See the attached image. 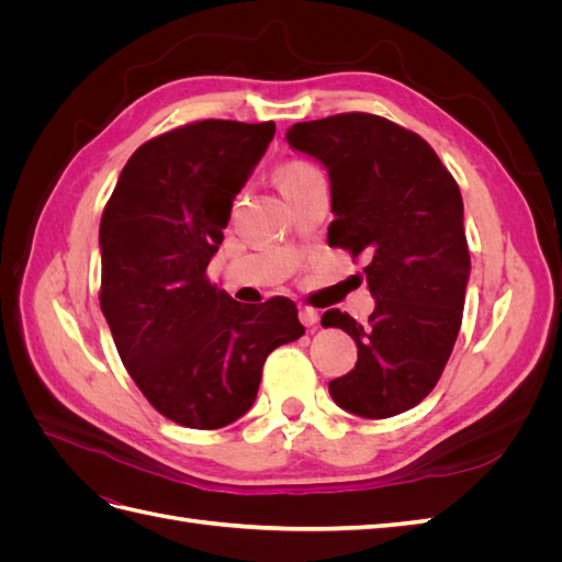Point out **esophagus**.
Instances as JSON below:
<instances>
[{"instance_id":"obj_1","label":"esophagus","mask_w":562,"mask_h":562,"mask_svg":"<svg viewBox=\"0 0 562 562\" xmlns=\"http://www.w3.org/2000/svg\"><path fill=\"white\" fill-rule=\"evenodd\" d=\"M318 318H321L318 310H314V307H300V321H302V326L312 328V326H316Z\"/></svg>"}]
</instances>
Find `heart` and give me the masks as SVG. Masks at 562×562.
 Masks as SVG:
<instances>
[{
    "label": "heart",
    "mask_w": 562,
    "mask_h": 562,
    "mask_svg": "<svg viewBox=\"0 0 562 562\" xmlns=\"http://www.w3.org/2000/svg\"><path fill=\"white\" fill-rule=\"evenodd\" d=\"M321 173L316 166H312L307 161H300V159H291L277 168V182H279V190L283 192V196H291L293 192L300 190V187L312 182Z\"/></svg>",
    "instance_id": "1"
}]
</instances>
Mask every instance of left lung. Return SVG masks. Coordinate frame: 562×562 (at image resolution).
Wrapping results in <instances>:
<instances>
[{"instance_id":"1","label":"left lung","mask_w":562,"mask_h":562,"mask_svg":"<svg viewBox=\"0 0 562 562\" xmlns=\"http://www.w3.org/2000/svg\"><path fill=\"white\" fill-rule=\"evenodd\" d=\"M285 138L328 168V246L370 260L368 323L339 310L321 318L359 347L330 396L366 419L401 415L431 394L462 326L471 271L462 194L427 140L378 114L302 122Z\"/></svg>"}]
</instances>
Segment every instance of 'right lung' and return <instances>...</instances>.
I'll use <instances>...</instances> for the list:
<instances>
[{"label":"right lung","mask_w":562,"mask_h":562,"mask_svg":"<svg viewBox=\"0 0 562 562\" xmlns=\"http://www.w3.org/2000/svg\"><path fill=\"white\" fill-rule=\"evenodd\" d=\"M274 122L203 119L133 151L100 220V310L122 363L157 413L190 429L250 411L262 366L304 335L295 302L241 304L211 285L232 201Z\"/></svg>","instance_id":"right-lung-1"}]
</instances>
